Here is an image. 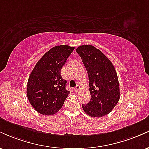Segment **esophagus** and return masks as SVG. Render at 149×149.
Returning <instances> with one entry per match:
<instances>
[{
  "mask_svg": "<svg viewBox=\"0 0 149 149\" xmlns=\"http://www.w3.org/2000/svg\"><path fill=\"white\" fill-rule=\"evenodd\" d=\"M79 90H80V86H79V85H76V86L75 87L74 90H75V91H76V92H78Z\"/></svg>",
  "mask_w": 149,
  "mask_h": 149,
  "instance_id": "esophagus-1",
  "label": "esophagus"
}]
</instances>
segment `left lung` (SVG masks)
Segmentation results:
<instances>
[{
  "label": "left lung",
  "mask_w": 149,
  "mask_h": 149,
  "mask_svg": "<svg viewBox=\"0 0 149 149\" xmlns=\"http://www.w3.org/2000/svg\"><path fill=\"white\" fill-rule=\"evenodd\" d=\"M76 52L88 72L91 95L88 104H82L83 111L91 117L107 115L120 100L119 82L114 66L102 51L92 45H80Z\"/></svg>",
  "instance_id": "left-lung-1"
}]
</instances>
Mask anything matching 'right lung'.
<instances>
[{"label": "right lung", "mask_w": 149, "mask_h": 149, "mask_svg": "<svg viewBox=\"0 0 149 149\" xmlns=\"http://www.w3.org/2000/svg\"><path fill=\"white\" fill-rule=\"evenodd\" d=\"M69 45H57L44 54L36 64L29 77L26 94L33 109L45 116L59 111L68 95L66 80L61 69L74 49Z\"/></svg>", "instance_id": "obj_1"}]
</instances>
